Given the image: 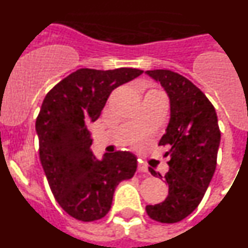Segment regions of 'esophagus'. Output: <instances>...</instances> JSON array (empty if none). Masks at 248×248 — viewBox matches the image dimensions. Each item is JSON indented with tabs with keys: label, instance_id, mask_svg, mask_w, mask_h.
<instances>
[{
	"label": "esophagus",
	"instance_id": "34e87169",
	"mask_svg": "<svg viewBox=\"0 0 248 248\" xmlns=\"http://www.w3.org/2000/svg\"><path fill=\"white\" fill-rule=\"evenodd\" d=\"M138 172H140V174H144V175H148L149 174L148 165H146L145 163L138 164Z\"/></svg>",
	"mask_w": 248,
	"mask_h": 248
}]
</instances>
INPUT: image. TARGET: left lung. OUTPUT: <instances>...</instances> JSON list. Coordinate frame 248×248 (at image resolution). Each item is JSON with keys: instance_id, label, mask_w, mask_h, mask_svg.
Listing matches in <instances>:
<instances>
[{"instance_id": "obj_1", "label": "left lung", "mask_w": 248, "mask_h": 248, "mask_svg": "<svg viewBox=\"0 0 248 248\" xmlns=\"http://www.w3.org/2000/svg\"><path fill=\"white\" fill-rule=\"evenodd\" d=\"M160 82L170 98V122L159 145H170L168 198L148 205L146 214L161 223L187 217L202 200L217 164L221 133L214 105L192 82L169 69L146 71ZM151 175L161 177L149 168Z\"/></svg>"}]
</instances>
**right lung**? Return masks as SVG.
<instances>
[{
	"instance_id": "1",
	"label": "right lung",
	"mask_w": 248,
	"mask_h": 248,
	"mask_svg": "<svg viewBox=\"0 0 248 248\" xmlns=\"http://www.w3.org/2000/svg\"><path fill=\"white\" fill-rule=\"evenodd\" d=\"M141 73L135 68H80L57 83L43 99L36 120L39 159L54 199L76 220L104 217L118 184L137 171V157L128 151L95 159L87 126L100 117L113 89Z\"/></svg>"
}]
</instances>
